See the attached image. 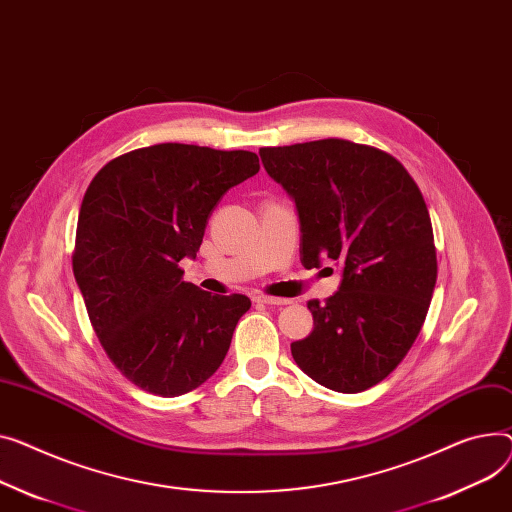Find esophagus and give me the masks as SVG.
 <instances>
[{"mask_svg": "<svg viewBox=\"0 0 512 512\" xmlns=\"http://www.w3.org/2000/svg\"><path fill=\"white\" fill-rule=\"evenodd\" d=\"M259 304H274V306H282V304H290L288 298H278V296H267V294H259L253 298Z\"/></svg>", "mask_w": 512, "mask_h": 512, "instance_id": "1", "label": "esophagus"}]
</instances>
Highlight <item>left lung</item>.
<instances>
[{
    "label": "left lung",
    "instance_id": "1",
    "mask_svg": "<svg viewBox=\"0 0 512 512\" xmlns=\"http://www.w3.org/2000/svg\"><path fill=\"white\" fill-rule=\"evenodd\" d=\"M259 156L296 203L302 265L342 267L339 290L309 300L315 329L292 342V358L327 389L366 391L410 352L428 313L436 249L426 201L403 164L372 146L329 138Z\"/></svg>",
    "mask_w": 512,
    "mask_h": 512
}]
</instances>
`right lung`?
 Segmentation results:
<instances>
[{
    "instance_id": "1",
    "label": "right lung",
    "mask_w": 512,
    "mask_h": 512,
    "mask_svg": "<svg viewBox=\"0 0 512 512\" xmlns=\"http://www.w3.org/2000/svg\"><path fill=\"white\" fill-rule=\"evenodd\" d=\"M259 173L247 150L156 144L102 166L82 199L74 276L100 346L135 387L177 397L220 368L245 294L183 282L222 195Z\"/></svg>"
}]
</instances>
